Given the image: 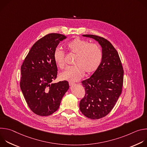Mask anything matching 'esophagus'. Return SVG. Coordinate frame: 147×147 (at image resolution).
<instances>
[{"instance_id":"1","label":"esophagus","mask_w":147,"mask_h":147,"mask_svg":"<svg viewBox=\"0 0 147 147\" xmlns=\"http://www.w3.org/2000/svg\"><path fill=\"white\" fill-rule=\"evenodd\" d=\"M74 85H75V83H74V82H69V86H73Z\"/></svg>"}]
</instances>
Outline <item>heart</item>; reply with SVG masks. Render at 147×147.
<instances>
[{"mask_svg": "<svg viewBox=\"0 0 147 147\" xmlns=\"http://www.w3.org/2000/svg\"><path fill=\"white\" fill-rule=\"evenodd\" d=\"M69 53L76 55L74 66L69 67L60 74L63 80L76 82L80 80L86 73L90 75L99 67L102 60V51L95 44L76 38L66 45ZM53 60L56 66L62 69L66 66L65 53L60 48H56L53 53Z\"/></svg>", "mask_w": 147, "mask_h": 147, "instance_id": "b5f03b06", "label": "heart"}]
</instances>
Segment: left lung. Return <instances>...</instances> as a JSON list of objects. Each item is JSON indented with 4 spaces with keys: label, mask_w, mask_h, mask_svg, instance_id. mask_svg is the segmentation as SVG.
<instances>
[{
    "label": "left lung",
    "mask_w": 147,
    "mask_h": 147,
    "mask_svg": "<svg viewBox=\"0 0 147 147\" xmlns=\"http://www.w3.org/2000/svg\"><path fill=\"white\" fill-rule=\"evenodd\" d=\"M94 39L102 48V60L90 78L82 81L85 95L80 100V109L88 118L95 120L106 116L120 96L124 71L119 54L109 40L97 35H83Z\"/></svg>",
    "instance_id": "1"
}]
</instances>
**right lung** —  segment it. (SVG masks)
Segmentation results:
<instances>
[{
  "label": "right lung",
  "mask_w": 147,
  "mask_h": 147,
  "mask_svg": "<svg viewBox=\"0 0 147 147\" xmlns=\"http://www.w3.org/2000/svg\"><path fill=\"white\" fill-rule=\"evenodd\" d=\"M66 36L49 34L33 45L21 66L20 88L30 109L36 115L49 116L59 108L69 88L67 81L52 83L57 74L53 53Z\"/></svg>",
  "instance_id": "add662e5"
}]
</instances>
